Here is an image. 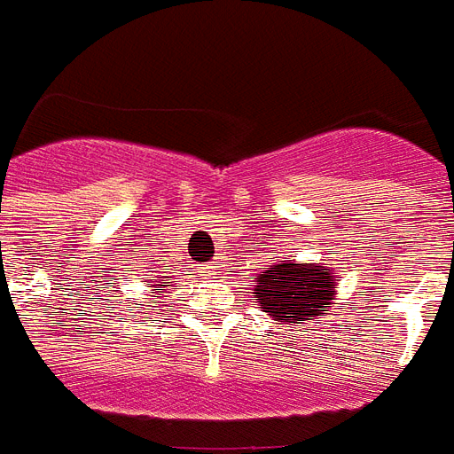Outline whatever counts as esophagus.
<instances>
[{
    "instance_id": "34e87169",
    "label": "esophagus",
    "mask_w": 454,
    "mask_h": 454,
    "mask_svg": "<svg viewBox=\"0 0 454 454\" xmlns=\"http://www.w3.org/2000/svg\"><path fill=\"white\" fill-rule=\"evenodd\" d=\"M202 270L207 272V275H215V270H216V263H207V265H205V268H202Z\"/></svg>"
}]
</instances>
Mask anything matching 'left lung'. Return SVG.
Masks as SVG:
<instances>
[{"instance_id":"obj_1","label":"left lung","mask_w":454,"mask_h":454,"mask_svg":"<svg viewBox=\"0 0 454 454\" xmlns=\"http://www.w3.org/2000/svg\"><path fill=\"white\" fill-rule=\"evenodd\" d=\"M335 279L326 265L315 263H272L256 278L254 301L263 310L285 324H303L326 315L333 301Z\"/></svg>"}]
</instances>
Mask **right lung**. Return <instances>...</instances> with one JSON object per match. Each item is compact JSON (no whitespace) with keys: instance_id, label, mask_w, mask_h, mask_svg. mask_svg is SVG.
Here are the masks:
<instances>
[{"instance_id":"1","label":"right lung","mask_w":454,"mask_h":454,"mask_svg":"<svg viewBox=\"0 0 454 454\" xmlns=\"http://www.w3.org/2000/svg\"><path fill=\"white\" fill-rule=\"evenodd\" d=\"M165 286H169V282H165V279H160L158 285L151 286V294H158V296H160V294H165Z\"/></svg>"}]
</instances>
